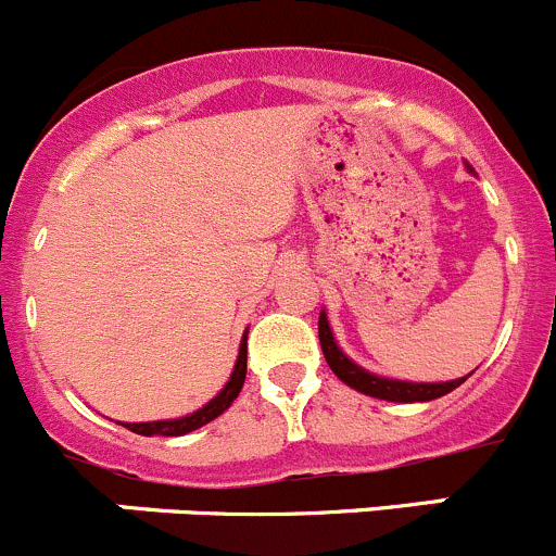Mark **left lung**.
Masks as SVG:
<instances>
[{
	"label": "left lung",
	"instance_id": "obj_1",
	"mask_svg": "<svg viewBox=\"0 0 556 556\" xmlns=\"http://www.w3.org/2000/svg\"><path fill=\"white\" fill-rule=\"evenodd\" d=\"M317 330H319V346H323V355H325V361H328L330 371H333L346 387L363 392V395L379 397V401H392V403L435 401V397L457 390V387L470 377L468 374V377L452 379V382H403V379L379 377V374L366 371V368L357 366L352 357L344 355V350H341L339 341H336L333 330H330L328 314L325 312H319V328Z\"/></svg>",
	"mask_w": 556,
	"mask_h": 556
}]
</instances>
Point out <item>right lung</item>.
<instances>
[{"mask_svg":"<svg viewBox=\"0 0 556 556\" xmlns=\"http://www.w3.org/2000/svg\"><path fill=\"white\" fill-rule=\"evenodd\" d=\"M244 377H247V330L242 336V344H239L237 366H233L231 379L223 384V390L217 392V395L212 397L210 403H204L201 408H195V412L185 414V417H177V419H155V422H121V425H123V428L131 430V433H137V435H185V433H193V430H199L201 425H206V422H212V419L220 417V414L226 412V408L231 406L233 401H237V395L242 392Z\"/></svg>","mask_w":556,"mask_h":556,"instance_id":"1","label":"right lung"}]
</instances>
